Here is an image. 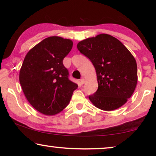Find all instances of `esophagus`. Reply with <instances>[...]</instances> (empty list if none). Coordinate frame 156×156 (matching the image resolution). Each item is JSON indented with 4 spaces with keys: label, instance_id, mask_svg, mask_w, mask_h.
<instances>
[{
    "label": "esophagus",
    "instance_id": "1",
    "mask_svg": "<svg viewBox=\"0 0 156 156\" xmlns=\"http://www.w3.org/2000/svg\"><path fill=\"white\" fill-rule=\"evenodd\" d=\"M85 83V80L84 79H81L80 80V84H84Z\"/></svg>",
    "mask_w": 156,
    "mask_h": 156
}]
</instances>
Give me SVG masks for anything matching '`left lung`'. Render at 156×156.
<instances>
[{"mask_svg": "<svg viewBox=\"0 0 156 156\" xmlns=\"http://www.w3.org/2000/svg\"><path fill=\"white\" fill-rule=\"evenodd\" d=\"M77 49L96 69L98 89L89 96L91 103L104 111L123 106L133 94L138 81L137 64L129 50L107 34L80 41Z\"/></svg>", "mask_w": 156, "mask_h": 156, "instance_id": "obj_1", "label": "left lung"}]
</instances>
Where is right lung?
<instances>
[{"label": "right lung", "mask_w": 156, "mask_h": 156, "mask_svg": "<svg viewBox=\"0 0 156 156\" xmlns=\"http://www.w3.org/2000/svg\"><path fill=\"white\" fill-rule=\"evenodd\" d=\"M73 45L71 40L52 36L31 49L20 70L19 80L23 93L34 108L52 116L69 103L78 85L68 78L63 59Z\"/></svg>", "instance_id": "obj_1"}]
</instances>
